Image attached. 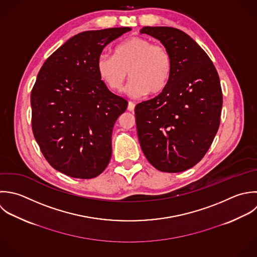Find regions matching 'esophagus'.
Here are the masks:
<instances>
[{
    "label": "esophagus",
    "mask_w": 257,
    "mask_h": 257,
    "mask_svg": "<svg viewBox=\"0 0 257 257\" xmlns=\"http://www.w3.org/2000/svg\"><path fill=\"white\" fill-rule=\"evenodd\" d=\"M127 109H128L129 111H134V109H135V104H134L133 102H129Z\"/></svg>",
    "instance_id": "1"
}]
</instances>
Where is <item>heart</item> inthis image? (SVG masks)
Masks as SVG:
<instances>
[{
    "instance_id": "b5f03b06",
    "label": "heart",
    "mask_w": 257,
    "mask_h": 257,
    "mask_svg": "<svg viewBox=\"0 0 257 257\" xmlns=\"http://www.w3.org/2000/svg\"><path fill=\"white\" fill-rule=\"evenodd\" d=\"M96 69L103 83L114 92L122 90L129 72L131 81L126 93L139 98L145 94L155 96L166 88L172 76L173 60L164 46L135 36L120 43L114 55L101 54Z\"/></svg>"
}]
</instances>
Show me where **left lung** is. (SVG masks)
I'll return each mask as SVG.
<instances>
[{
	"label": "left lung",
	"instance_id": "8db88e82",
	"mask_svg": "<svg viewBox=\"0 0 257 257\" xmlns=\"http://www.w3.org/2000/svg\"><path fill=\"white\" fill-rule=\"evenodd\" d=\"M140 32L159 40L173 60L166 88L135 107L140 146L159 171L182 172L203 158L219 128V76L208 55L183 31L144 27Z\"/></svg>",
	"mask_w": 257,
	"mask_h": 257
}]
</instances>
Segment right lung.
Masks as SVG:
<instances>
[{
    "instance_id": "obj_1",
    "label": "right lung",
    "mask_w": 257,
    "mask_h": 257,
    "mask_svg": "<svg viewBox=\"0 0 257 257\" xmlns=\"http://www.w3.org/2000/svg\"><path fill=\"white\" fill-rule=\"evenodd\" d=\"M128 27L75 35L44 63L31 93L32 129L49 164L68 176L101 174L112 155V131L128 102L106 87L96 64Z\"/></svg>"
}]
</instances>
